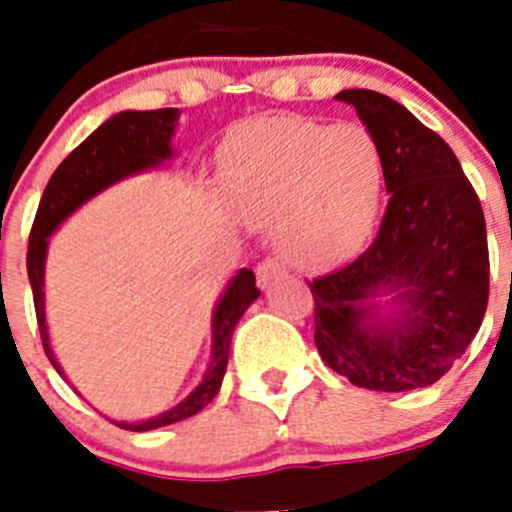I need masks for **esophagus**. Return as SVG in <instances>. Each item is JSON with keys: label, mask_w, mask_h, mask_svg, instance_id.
I'll return each instance as SVG.
<instances>
[{"label": "esophagus", "mask_w": 512, "mask_h": 512, "mask_svg": "<svg viewBox=\"0 0 512 512\" xmlns=\"http://www.w3.org/2000/svg\"><path fill=\"white\" fill-rule=\"evenodd\" d=\"M287 277V266L279 259H264L256 266V279H259L261 289H269L271 284Z\"/></svg>", "instance_id": "1"}]
</instances>
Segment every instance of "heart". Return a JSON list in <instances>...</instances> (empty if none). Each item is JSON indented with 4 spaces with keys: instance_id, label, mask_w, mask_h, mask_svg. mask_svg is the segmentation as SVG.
<instances>
[{
    "instance_id": "obj_1",
    "label": "heart",
    "mask_w": 512,
    "mask_h": 512,
    "mask_svg": "<svg viewBox=\"0 0 512 512\" xmlns=\"http://www.w3.org/2000/svg\"><path fill=\"white\" fill-rule=\"evenodd\" d=\"M230 202L251 223H274L297 264L346 259L372 230L382 197V156L354 122L323 125L279 115L253 122L220 151Z\"/></svg>"
}]
</instances>
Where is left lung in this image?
I'll use <instances>...</instances> for the list:
<instances>
[{
	"instance_id": "1",
	"label": "left lung",
	"mask_w": 512,
	"mask_h": 512,
	"mask_svg": "<svg viewBox=\"0 0 512 512\" xmlns=\"http://www.w3.org/2000/svg\"><path fill=\"white\" fill-rule=\"evenodd\" d=\"M382 156L390 202L374 241L341 269L312 279L315 346L356 387L405 392L449 372L477 336L490 297L485 212L449 143L400 102L346 89ZM379 286L409 305L390 329L365 323Z\"/></svg>"
}]
</instances>
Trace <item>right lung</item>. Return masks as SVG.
Masks as SVG:
<instances>
[{
    "mask_svg": "<svg viewBox=\"0 0 512 512\" xmlns=\"http://www.w3.org/2000/svg\"><path fill=\"white\" fill-rule=\"evenodd\" d=\"M179 110L164 107V110H148V112H120L110 120L99 125L81 146H76L69 156L63 158L61 166L53 171L51 182L45 187L40 197L38 212H35L33 228H30V241H27V277L33 287L35 302V318H38L40 341H43L45 356L56 366L61 374L56 356L48 346V330H45V307H43V261L45 246H48V235L58 228L63 217H69L81 202H87L104 187L122 179V176L135 174L140 169L156 166L161 158L171 156L169 140L174 133V122ZM261 289L256 287V274L251 269H243L223 300L217 302L215 310V338H212V361L207 369L205 379L182 405H176L169 413L158 415V418L146 420V423H117L125 431H151L161 425L179 423L184 418L200 413L207 402L217 395L220 384L225 377V366H228L230 336L233 328L238 325L243 312L248 310Z\"/></svg>",
    "mask_w": 512,
    "mask_h": 512,
    "instance_id": "obj_1",
    "label": "right lung"
}]
</instances>
